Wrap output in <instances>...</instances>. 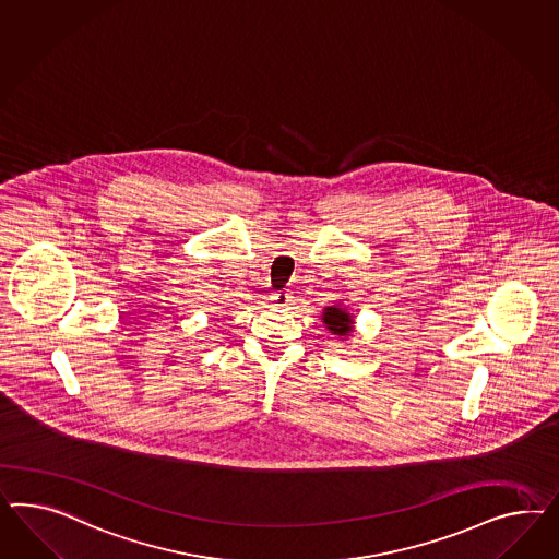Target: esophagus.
Wrapping results in <instances>:
<instances>
[{
    "label": "esophagus",
    "mask_w": 559,
    "mask_h": 559,
    "mask_svg": "<svg viewBox=\"0 0 559 559\" xmlns=\"http://www.w3.org/2000/svg\"><path fill=\"white\" fill-rule=\"evenodd\" d=\"M288 299H290V295L287 290H274L271 295V301H274V305H287Z\"/></svg>",
    "instance_id": "34e87169"
}]
</instances>
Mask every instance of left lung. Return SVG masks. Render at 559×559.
I'll list each match as a JSON object with an SVG mask.
<instances>
[{"mask_svg": "<svg viewBox=\"0 0 559 559\" xmlns=\"http://www.w3.org/2000/svg\"><path fill=\"white\" fill-rule=\"evenodd\" d=\"M323 321H325V328L335 335H347L352 332V323H354L346 311H342L340 307H328L323 311Z\"/></svg>", "mask_w": 559, "mask_h": 559, "instance_id": "obj_1", "label": "left lung"}]
</instances>
